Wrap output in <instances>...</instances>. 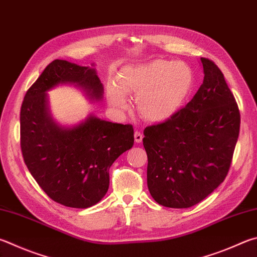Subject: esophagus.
<instances>
[{"instance_id": "esophagus-1", "label": "esophagus", "mask_w": 257, "mask_h": 257, "mask_svg": "<svg viewBox=\"0 0 257 257\" xmlns=\"http://www.w3.org/2000/svg\"><path fill=\"white\" fill-rule=\"evenodd\" d=\"M135 142H136L137 144L143 142V135L139 132H135Z\"/></svg>"}]
</instances>
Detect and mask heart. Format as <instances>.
I'll use <instances>...</instances> for the list:
<instances>
[{"label":"heart","mask_w":257,"mask_h":257,"mask_svg":"<svg viewBox=\"0 0 257 257\" xmlns=\"http://www.w3.org/2000/svg\"><path fill=\"white\" fill-rule=\"evenodd\" d=\"M118 84L121 91L115 87L109 90L111 104L124 109L127 97L122 92L137 95V108L143 118L161 122L183 108L193 88L194 75L185 63L154 59L121 69Z\"/></svg>","instance_id":"heart-1"}]
</instances>
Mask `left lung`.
I'll return each mask as SVG.
<instances>
[{
	"label": "left lung",
	"mask_w": 257,
	"mask_h": 257,
	"mask_svg": "<svg viewBox=\"0 0 257 257\" xmlns=\"http://www.w3.org/2000/svg\"><path fill=\"white\" fill-rule=\"evenodd\" d=\"M203 83L184 108L164 122L146 127L147 185L167 208L202 201L228 174L238 139L240 114L223 74L201 58Z\"/></svg>",
	"instance_id": "obj_1"
}]
</instances>
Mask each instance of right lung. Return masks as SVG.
Wrapping results in <instances>:
<instances>
[{
	"label": "right lung",
	"instance_id": "1",
	"mask_svg": "<svg viewBox=\"0 0 257 257\" xmlns=\"http://www.w3.org/2000/svg\"><path fill=\"white\" fill-rule=\"evenodd\" d=\"M75 84L99 101L103 86L94 68L55 59L27 91L20 112V145L28 170L48 197L63 206L85 209L109 189V169L133 147L132 124L113 123L88 115L72 128L55 122L47 91Z\"/></svg>",
	"mask_w": 257,
	"mask_h": 257
}]
</instances>
